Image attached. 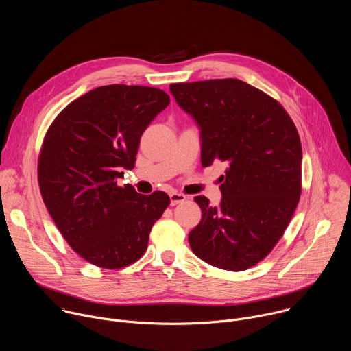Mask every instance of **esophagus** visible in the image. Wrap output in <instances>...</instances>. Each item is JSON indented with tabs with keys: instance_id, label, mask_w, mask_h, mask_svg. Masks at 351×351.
<instances>
[{
	"instance_id": "obj_1",
	"label": "esophagus",
	"mask_w": 351,
	"mask_h": 351,
	"mask_svg": "<svg viewBox=\"0 0 351 351\" xmlns=\"http://www.w3.org/2000/svg\"><path fill=\"white\" fill-rule=\"evenodd\" d=\"M169 199H171V205L175 206L178 204H182L186 201V195L183 194H179V193H171L169 194Z\"/></svg>"
}]
</instances>
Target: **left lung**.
I'll return each mask as SVG.
<instances>
[{
	"label": "left lung",
	"mask_w": 351,
	"mask_h": 351,
	"mask_svg": "<svg viewBox=\"0 0 351 351\" xmlns=\"http://www.w3.org/2000/svg\"><path fill=\"white\" fill-rule=\"evenodd\" d=\"M201 130V164H227L221 201L195 197L202 217L189 243L199 259L230 271L263 261L287 230L302 191V145L285 108L237 78L171 84Z\"/></svg>",
	"instance_id": "1"
}]
</instances>
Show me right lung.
I'll return each instance as SVG.
<instances>
[{
    "mask_svg": "<svg viewBox=\"0 0 351 351\" xmlns=\"http://www.w3.org/2000/svg\"><path fill=\"white\" fill-rule=\"evenodd\" d=\"M169 101L157 88L104 85L67 104L47 131L38 157L44 204L73 251L97 267L141 259L171 202L164 191L143 195L117 183L134 168L145 130Z\"/></svg>",
    "mask_w": 351,
    "mask_h": 351,
    "instance_id": "right-lung-1",
    "label": "right lung"
}]
</instances>
